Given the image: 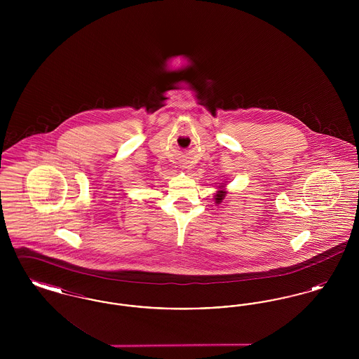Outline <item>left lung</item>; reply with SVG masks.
I'll list each match as a JSON object with an SVG mask.
<instances>
[{"label":"left lung","instance_id":"8db88e82","mask_svg":"<svg viewBox=\"0 0 359 359\" xmlns=\"http://www.w3.org/2000/svg\"><path fill=\"white\" fill-rule=\"evenodd\" d=\"M224 195H226L224 191H218L217 192V195H215V203L217 205H219L222 202L223 199H224Z\"/></svg>","mask_w":359,"mask_h":359}]
</instances>
